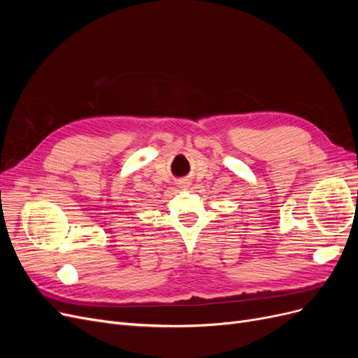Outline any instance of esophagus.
I'll list each match as a JSON object with an SVG mask.
<instances>
[{
  "instance_id": "obj_1",
  "label": "esophagus",
  "mask_w": 358,
  "mask_h": 358,
  "mask_svg": "<svg viewBox=\"0 0 358 358\" xmlns=\"http://www.w3.org/2000/svg\"><path fill=\"white\" fill-rule=\"evenodd\" d=\"M179 185H180V187H182V188H187V187H188V185H189V183H188V182H187V180H182V182H180V183H179Z\"/></svg>"
}]
</instances>
